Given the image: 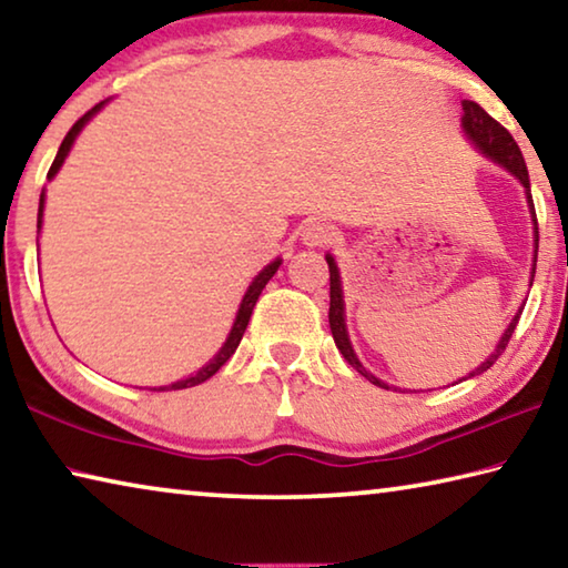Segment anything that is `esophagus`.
I'll return each instance as SVG.
<instances>
[{
    "instance_id": "esophagus-1",
    "label": "esophagus",
    "mask_w": 568,
    "mask_h": 568,
    "mask_svg": "<svg viewBox=\"0 0 568 568\" xmlns=\"http://www.w3.org/2000/svg\"><path fill=\"white\" fill-rule=\"evenodd\" d=\"M301 237H303V243L311 247L325 245L335 237V227L331 223H325V220H307L301 230Z\"/></svg>"
}]
</instances>
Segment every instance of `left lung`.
I'll use <instances>...</instances> for the list:
<instances>
[{"label":"left lung","mask_w":568,"mask_h":568,"mask_svg":"<svg viewBox=\"0 0 568 568\" xmlns=\"http://www.w3.org/2000/svg\"><path fill=\"white\" fill-rule=\"evenodd\" d=\"M460 124H464V132L468 134V140L474 142V145L484 152L486 158H491L498 165H504L511 175L521 182L526 187V200H528V210H531V220H534V267H531V281H534V273H536V253H538V223H536V210H534V200H531V185H528V170H526V162L521 150H518L516 140L511 138V132H508L501 122H496L491 114H488L480 104L464 100V118H460ZM325 261H328V271H331V313H328V321H331V331H333V341L338 345V351L343 353V358L348 361L355 371L361 373V376L368 378L373 386H381V388H388L386 383L378 381L373 373H368L363 368V363L358 361V355H355L351 338H348V331H345V307H343V287H341V273H338V265H335L333 255H325ZM521 318V311L516 313V318L508 323L506 333L501 335V341H498L496 351L488 355V358L478 365L476 371L468 373V378L478 376V373H484L491 368V365L498 361V355L506 351L508 341H511V335L516 331V323ZM466 381V378H464Z\"/></svg>","instance_id":"obj_1"}]
</instances>
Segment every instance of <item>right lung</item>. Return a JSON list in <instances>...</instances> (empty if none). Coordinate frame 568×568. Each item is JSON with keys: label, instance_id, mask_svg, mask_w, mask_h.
Masks as SVG:
<instances>
[{"label": "right lung", "instance_id": "right-lung-1", "mask_svg": "<svg viewBox=\"0 0 568 568\" xmlns=\"http://www.w3.org/2000/svg\"><path fill=\"white\" fill-rule=\"evenodd\" d=\"M104 102H108V100H104ZM104 102L94 104V108H92L90 112H84L82 118L72 124V130L64 134L62 145H60V150H57V158H54V162H52L50 172H47V178L52 180V178L57 175V170L62 168L67 152L72 150L74 138H77V134H80V130L84 128V124H88V120L92 118V114L102 110ZM42 210H44V192L40 195V213H37V227H42ZM277 267H281V257H277V261H273L271 265H265L263 271L255 275V281L250 283L247 293H245V297H243V303H240V307H237L233 331H230L225 345H223V348H220V353L215 355L213 361H210L207 365H203V368H200V371L195 373V376H190V378H185V381H178V383H170V386L152 388V390H180V388H192V386H197V383H205L210 376H215V373H217L220 368H223V365L230 361V355H233V353L237 351V345H240V341H243V333H245V328H247L250 315H253V307H255V303H257V297H261V293H263V287L267 285V281H271V277L277 273Z\"/></svg>", "mask_w": 568, "mask_h": 568}]
</instances>
